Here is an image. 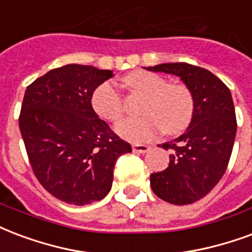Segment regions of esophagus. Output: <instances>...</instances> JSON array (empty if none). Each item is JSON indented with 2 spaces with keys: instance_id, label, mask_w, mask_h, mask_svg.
Returning <instances> with one entry per match:
<instances>
[{
  "instance_id": "34e87169",
  "label": "esophagus",
  "mask_w": 252,
  "mask_h": 252,
  "mask_svg": "<svg viewBox=\"0 0 252 252\" xmlns=\"http://www.w3.org/2000/svg\"><path fill=\"white\" fill-rule=\"evenodd\" d=\"M132 150L136 154H145V152H148L150 151V147L145 144H133L132 145Z\"/></svg>"
}]
</instances>
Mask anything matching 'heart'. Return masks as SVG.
I'll return each instance as SVG.
<instances>
[{
    "label": "heart",
    "mask_w": 252,
    "mask_h": 252,
    "mask_svg": "<svg viewBox=\"0 0 252 252\" xmlns=\"http://www.w3.org/2000/svg\"><path fill=\"white\" fill-rule=\"evenodd\" d=\"M124 84L133 92L144 96L139 108V119H126L116 126V132L126 140L141 143L151 140L160 128L167 135L184 131L193 116V97L183 84H168L161 76L147 70L132 72ZM92 108L107 121L120 120L123 101L111 83H102L92 94Z\"/></svg>",
    "instance_id": "1"
}]
</instances>
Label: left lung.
<instances>
[{
	"label": "left lung",
	"instance_id": "8db88e82",
	"mask_svg": "<svg viewBox=\"0 0 252 252\" xmlns=\"http://www.w3.org/2000/svg\"><path fill=\"white\" fill-rule=\"evenodd\" d=\"M178 76L193 97V116L187 131L161 144L171 151L169 165L151 175L156 196L176 206L202 199L219 183L230 161L236 135V117L230 89L215 74L187 63L145 68Z\"/></svg>",
	"mask_w": 252,
	"mask_h": 252
}]
</instances>
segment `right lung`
Segmentation results:
<instances>
[{
  "instance_id": "obj_1",
  "label": "right lung",
  "mask_w": 252,
  "mask_h": 252,
  "mask_svg": "<svg viewBox=\"0 0 252 252\" xmlns=\"http://www.w3.org/2000/svg\"><path fill=\"white\" fill-rule=\"evenodd\" d=\"M113 72L68 64L25 91L20 131L33 172L61 202L85 206L107 196L119 156L132 152L92 108V94Z\"/></svg>"
}]
</instances>
